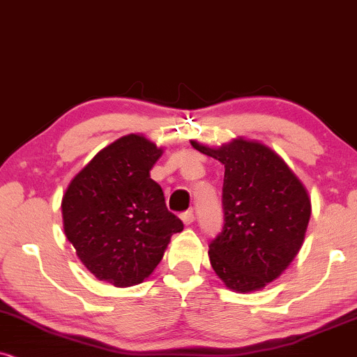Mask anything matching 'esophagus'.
Instances as JSON below:
<instances>
[{"label":"esophagus","mask_w":357,"mask_h":357,"mask_svg":"<svg viewBox=\"0 0 357 357\" xmlns=\"http://www.w3.org/2000/svg\"><path fill=\"white\" fill-rule=\"evenodd\" d=\"M180 218H182V222H183V225H192V223H193V218H195V217H193V212H192V210H188V212H185V213H182V215H180Z\"/></svg>","instance_id":"1"}]
</instances>
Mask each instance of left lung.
Wrapping results in <instances>:
<instances>
[{
    "mask_svg": "<svg viewBox=\"0 0 357 357\" xmlns=\"http://www.w3.org/2000/svg\"><path fill=\"white\" fill-rule=\"evenodd\" d=\"M192 147L225 167V225L210 243L213 271L228 289L252 293L276 280L296 257L311 217L306 187L268 145L243 137Z\"/></svg>",
    "mask_w": 357,
    "mask_h": 357,
    "instance_id": "obj_1",
    "label": "left lung"
}]
</instances>
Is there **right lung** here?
<instances>
[{
	"label": "right lung",
	"mask_w": 357,
	"mask_h": 357,
	"mask_svg": "<svg viewBox=\"0 0 357 357\" xmlns=\"http://www.w3.org/2000/svg\"><path fill=\"white\" fill-rule=\"evenodd\" d=\"M162 152L142 134L114 140L79 170L61 202L64 233L77 258L117 288L149 278L172 235L183 230L151 178Z\"/></svg>",
	"instance_id": "obj_1"
}]
</instances>
